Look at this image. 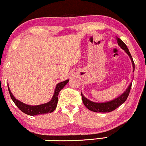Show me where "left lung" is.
<instances>
[{
  "label": "left lung",
  "mask_w": 146,
  "mask_h": 146,
  "mask_svg": "<svg viewBox=\"0 0 146 146\" xmlns=\"http://www.w3.org/2000/svg\"><path fill=\"white\" fill-rule=\"evenodd\" d=\"M117 43H118L119 46L127 52L128 55H129V57L130 58V59H131L132 63V66H133V71H134V61H133V59H132V56L130 53L129 49H128L127 45H126L125 43L123 42V40H121L119 38H117ZM131 86H132V83L130 84L129 87H128V88L126 90L125 92H124L123 94H121L120 96L117 98H115L112 101L105 102V103H96V102H91L89 100L86 98L84 97L81 93L82 102H83L84 105L85 106V107H86V108H88L89 110L92 111H94L97 113H108V112L113 111L116 110L117 108H119L121 104H123L124 102L126 101V100L127 99V98L129 95L130 88H131Z\"/></svg>",
  "instance_id": "left-lung-1"
}]
</instances>
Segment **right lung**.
Wrapping results in <instances>:
<instances>
[{
  "mask_svg": "<svg viewBox=\"0 0 146 146\" xmlns=\"http://www.w3.org/2000/svg\"><path fill=\"white\" fill-rule=\"evenodd\" d=\"M68 82H69V80H65V81L60 82V83H58L57 85H56L55 92H54L53 97H52V100L49 102H48L46 104H41V105H38V106H34L26 105V104H23V102H21L19 100H17L15 98L12 93H11L8 86V91H9L11 98H12V101L14 102V103L15 104H16L17 107L21 111L24 113L33 116V115L45 114V113H48L53 112L54 111L56 110V106H57L58 94H59L60 91L66 85V84Z\"/></svg>",
  "mask_w": 146,
  "mask_h": 146,
  "instance_id": "add662e5",
  "label": "right lung"
}]
</instances>
